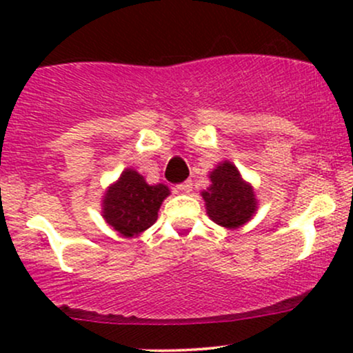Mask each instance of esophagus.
<instances>
[{"label": "esophagus", "instance_id": "esophagus-1", "mask_svg": "<svg viewBox=\"0 0 353 353\" xmlns=\"http://www.w3.org/2000/svg\"><path fill=\"white\" fill-rule=\"evenodd\" d=\"M177 192H182V194H189L190 190H192V181H184L181 182V184L176 185Z\"/></svg>", "mask_w": 353, "mask_h": 353}]
</instances>
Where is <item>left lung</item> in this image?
I'll list each match as a JSON object with an SVG mask.
<instances>
[{"mask_svg": "<svg viewBox=\"0 0 353 353\" xmlns=\"http://www.w3.org/2000/svg\"><path fill=\"white\" fill-rule=\"evenodd\" d=\"M209 177L212 184L202 192L209 217L228 229H237L249 222L257 210V199L252 185L242 179L236 165L224 161Z\"/></svg>", "mask_w": 353, "mask_h": 353, "instance_id": "8db88e82", "label": "left lung"}]
</instances>
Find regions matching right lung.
<instances>
[{
	"mask_svg": "<svg viewBox=\"0 0 353 353\" xmlns=\"http://www.w3.org/2000/svg\"><path fill=\"white\" fill-rule=\"evenodd\" d=\"M168 196V185H149L134 169H125L104 194L103 217L121 236L136 237L157 221Z\"/></svg>",
	"mask_w": 353,
	"mask_h": 353,
	"instance_id": "obj_1",
	"label": "right lung"
}]
</instances>
